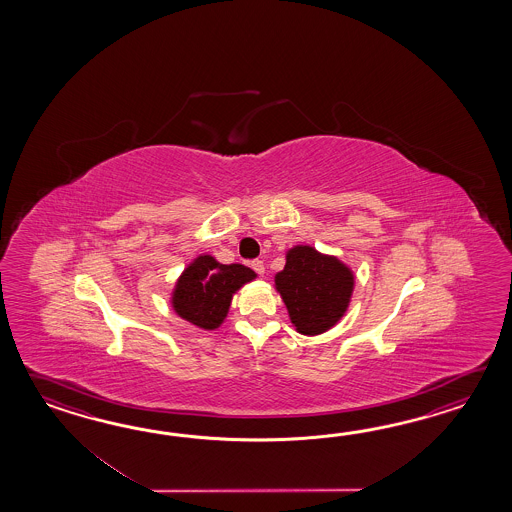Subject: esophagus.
I'll list each match as a JSON object with an SVG mask.
<instances>
[{"instance_id": "esophagus-1", "label": "esophagus", "mask_w": 512, "mask_h": 512, "mask_svg": "<svg viewBox=\"0 0 512 512\" xmlns=\"http://www.w3.org/2000/svg\"><path fill=\"white\" fill-rule=\"evenodd\" d=\"M251 267L252 269H254V271L258 272L260 276H263V274H265V263H263V261L252 260Z\"/></svg>"}]
</instances>
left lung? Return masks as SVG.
Masks as SVG:
<instances>
[{
	"mask_svg": "<svg viewBox=\"0 0 512 512\" xmlns=\"http://www.w3.org/2000/svg\"><path fill=\"white\" fill-rule=\"evenodd\" d=\"M274 287L296 331L315 337L346 315L355 274L337 256L322 254L311 245H296L285 254V267L274 276Z\"/></svg>",
	"mask_w": 512,
	"mask_h": 512,
	"instance_id": "obj_1",
	"label": "left lung"
}]
</instances>
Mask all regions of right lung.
Here are the masks:
<instances>
[{
    "mask_svg": "<svg viewBox=\"0 0 512 512\" xmlns=\"http://www.w3.org/2000/svg\"><path fill=\"white\" fill-rule=\"evenodd\" d=\"M254 278L256 272L241 263L223 265L210 254H199L177 278L170 304L192 326L214 331L229 315L232 296Z\"/></svg>",
    "mask_w": 512,
    "mask_h": 512,
    "instance_id": "add662e5",
    "label": "right lung"
}]
</instances>
